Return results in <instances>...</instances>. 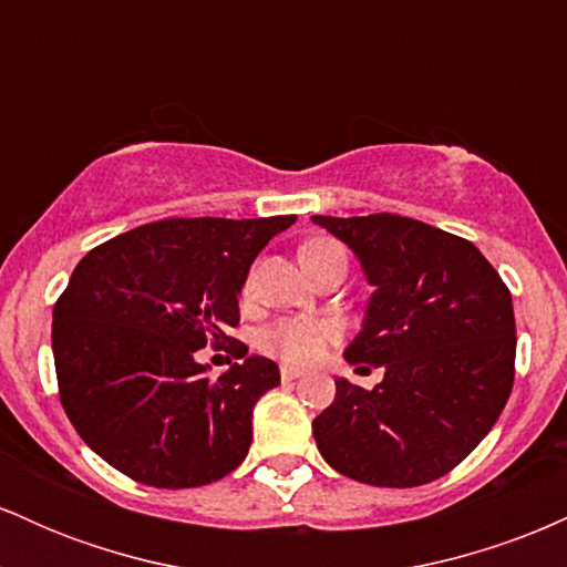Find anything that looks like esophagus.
I'll use <instances>...</instances> for the list:
<instances>
[{
	"instance_id": "34e87169",
	"label": "esophagus",
	"mask_w": 567,
	"mask_h": 567,
	"mask_svg": "<svg viewBox=\"0 0 567 567\" xmlns=\"http://www.w3.org/2000/svg\"><path fill=\"white\" fill-rule=\"evenodd\" d=\"M279 375H282V381H296V379H301V375H303V370H301V368H290V365H282V368H279Z\"/></svg>"
}]
</instances>
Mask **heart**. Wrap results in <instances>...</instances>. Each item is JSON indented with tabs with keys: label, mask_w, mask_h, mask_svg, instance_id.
<instances>
[{
	"label": "heart",
	"mask_w": 567,
	"mask_h": 567,
	"mask_svg": "<svg viewBox=\"0 0 567 567\" xmlns=\"http://www.w3.org/2000/svg\"><path fill=\"white\" fill-rule=\"evenodd\" d=\"M298 258H301L303 269L315 271L324 264H347V250L341 243L330 237H315L309 243L298 247ZM250 288V285H247ZM336 338V328L328 320H317V317H292V320L277 322L275 328L264 330L261 347L271 354L282 357L290 365H309V362L320 360L322 351Z\"/></svg>",
	"instance_id": "heart-1"
}]
</instances>
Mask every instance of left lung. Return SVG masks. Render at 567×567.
Masks as SVG:
<instances>
[{
  "mask_svg": "<svg viewBox=\"0 0 567 567\" xmlns=\"http://www.w3.org/2000/svg\"><path fill=\"white\" fill-rule=\"evenodd\" d=\"M311 220L343 239L375 285L347 360L383 368L373 389L336 379L333 405L311 424L317 447L357 483L440 480L483 442L512 394V292L470 239L424 220Z\"/></svg>",
  "mask_w": 567,
  "mask_h": 567,
  "instance_id": "1",
  "label": "left lung"
}]
</instances>
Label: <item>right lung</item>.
<instances>
[{
  "mask_svg": "<svg viewBox=\"0 0 567 567\" xmlns=\"http://www.w3.org/2000/svg\"><path fill=\"white\" fill-rule=\"evenodd\" d=\"M296 216L165 218L93 247L53 309L61 405L80 437L143 485L199 487L237 470L252 408L279 368L250 357L213 379L207 343L243 360L229 336L239 290L266 243Z\"/></svg>",
  "mask_w": 567,
  "mask_h": 567,
  "instance_id": "add662e5",
  "label": "right lung"
}]
</instances>
